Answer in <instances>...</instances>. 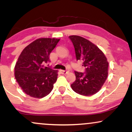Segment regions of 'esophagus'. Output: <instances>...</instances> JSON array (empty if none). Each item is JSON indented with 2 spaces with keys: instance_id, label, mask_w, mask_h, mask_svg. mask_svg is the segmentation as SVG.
Returning <instances> with one entry per match:
<instances>
[{
  "instance_id": "esophagus-1",
  "label": "esophagus",
  "mask_w": 132,
  "mask_h": 132,
  "mask_svg": "<svg viewBox=\"0 0 132 132\" xmlns=\"http://www.w3.org/2000/svg\"><path fill=\"white\" fill-rule=\"evenodd\" d=\"M61 72L62 74H64V75H67V74H68L69 73V71H65V70H61Z\"/></svg>"
}]
</instances>
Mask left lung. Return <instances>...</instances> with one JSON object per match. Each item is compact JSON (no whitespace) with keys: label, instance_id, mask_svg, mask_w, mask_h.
Instances as JSON below:
<instances>
[{"label":"left lung","instance_id":"1","mask_svg":"<svg viewBox=\"0 0 132 132\" xmlns=\"http://www.w3.org/2000/svg\"><path fill=\"white\" fill-rule=\"evenodd\" d=\"M75 47L77 60L82 61L84 73L75 71L76 80L71 85L76 93L90 96L99 91L108 75L109 63L102 50L93 43L77 35L69 37Z\"/></svg>","mask_w":132,"mask_h":132}]
</instances>
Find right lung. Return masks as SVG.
Listing matches in <instances>:
<instances>
[{"instance_id": "right-lung-1", "label": "right lung", "mask_w": 132, "mask_h": 132, "mask_svg": "<svg viewBox=\"0 0 132 132\" xmlns=\"http://www.w3.org/2000/svg\"><path fill=\"white\" fill-rule=\"evenodd\" d=\"M60 39L39 38L25 47L15 64L14 75L26 94L40 98L47 95L56 82L57 70L44 64L50 62L49 55Z\"/></svg>"}]
</instances>
